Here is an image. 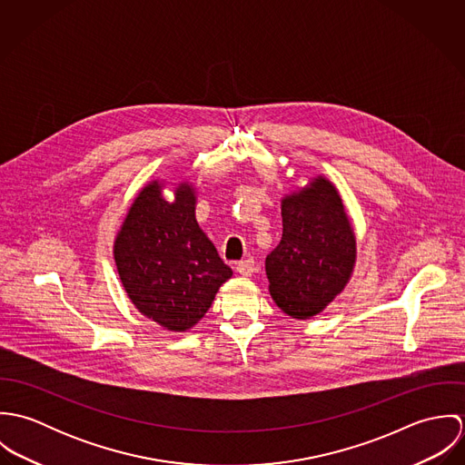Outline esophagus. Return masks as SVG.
I'll list each match as a JSON object with an SVG mask.
<instances>
[{
	"instance_id": "esophagus-1",
	"label": "esophagus",
	"mask_w": 465,
	"mask_h": 465,
	"mask_svg": "<svg viewBox=\"0 0 465 465\" xmlns=\"http://www.w3.org/2000/svg\"><path fill=\"white\" fill-rule=\"evenodd\" d=\"M254 270H256V266H254V260L252 258H247V260L236 263V272L242 273V275H252Z\"/></svg>"
}]
</instances>
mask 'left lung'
<instances>
[{
  "label": "left lung",
  "mask_w": 465,
  "mask_h": 465,
  "mask_svg": "<svg viewBox=\"0 0 465 465\" xmlns=\"http://www.w3.org/2000/svg\"><path fill=\"white\" fill-rule=\"evenodd\" d=\"M282 238L266 256L270 293L293 319L322 312L345 286L356 242L341 199L326 179L282 200Z\"/></svg>",
  "instance_id": "obj_1"
}]
</instances>
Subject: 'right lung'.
I'll return each mask as SVG.
<instances>
[{"label":"right lung","mask_w":465,"mask_h":465,"mask_svg":"<svg viewBox=\"0 0 465 465\" xmlns=\"http://www.w3.org/2000/svg\"><path fill=\"white\" fill-rule=\"evenodd\" d=\"M114 260L135 308L170 331L195 326L232 275L200 231L186 184L173 203L163 199L157 183L137 195L116 238Z\"/></svg>","instance_id":"right-lung-1"}]
</instances>
